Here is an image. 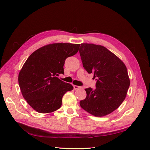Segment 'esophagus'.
<instances>
[{
  "label": "esophagus",
  "instance_id": "esophagus-1",
  "mask_svg": "<svg viewBox=\"0 0 150 150\" xmlns=\"http://www.w3.org/2000/svg\"><path fill=\"white\" fill-rule=\"evenodd\" d=\"M73 87H74V90H76V89H79V88H81L80 86H76V85H74V86H73Z\"/></svg>",
  "mask_w": 150,
  "mask_h": 150
}]
</instances>
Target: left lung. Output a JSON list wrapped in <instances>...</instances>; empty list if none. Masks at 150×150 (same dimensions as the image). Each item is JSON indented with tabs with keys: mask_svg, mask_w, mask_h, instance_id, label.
I'll return each mask as SVG.
<instances>
[{
	"mask_svg": "<svg viewBox=\"0 0 150 150\" xmlns=\"http://www.w3.org/2000/svg\"><path fill=\"white\" fill-rule=\"evenodd\" d=\"M79 54L83 67L96 78V88H86L81 107L94 116L110 114L123 102L129 87L127 68L119 57L100 45L81 44Z\"/></svg>",
	"mask_w": 150,
	"mask_h": 150,
	"instance_id": "1",
	"label": "left lung"
}]
</instances>
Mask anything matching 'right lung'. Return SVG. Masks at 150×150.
Masks as SVG:
<instances>
[{
	"label": "right lung",
	"instance_id": "obj_1",
	"mask_svg": "<svg viewBox=\"0 0 150 150\" xmlns=\"http://www.w3.org/2000/svg\"><path fill=\"white\" fill-rule=\"evenodd\" d=\"M80 44L54 43L35 51L19 72L18 81L24 98L35 111L49 113L62 105L64 94L73 89L57 76L64 74L66 59L78 52Z\"/></svg>",
	"mask_w": 150,
	"mask_h": 150
}]
</instances>
